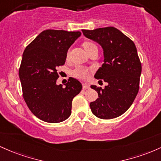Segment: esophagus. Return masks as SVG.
<instances>
[{
  "label": "esophagus",
  "mask_w": 161,
  "mask_h": 161,
  "mask_svg": "<svg viewBox=\"0 0 161 161\" xmlns=\"http://www.w3.org/2000/svg\"><path fill=\"white\" fill-rule=\"evenodd\" d=\"M90 86V85L88 83H84V84H83V88H84V89H89Z\"/></svg>",
  "instance_id": "esophagus-1"
}]
</instances>
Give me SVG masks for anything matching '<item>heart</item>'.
Listing matches in <instances>:
<instances>
[{"mask_svg": "<svg viewBox=\"0 0 161 161\" xmlns=\"http://www.w3.org/2000/svg\"><path fill=\"white\" fill-rule=\"evenodd\" d=\"M93 46H95V45L91 42H85L84 44V47L85 49ZM90 69L88 68H86V67L77 66L74 69L72 73H73V75L75 76L76 77H78V78L80 79H86L90 76Z\"/></svg>", "mask_w": 161, "mask_h": 161, "instance_id": "heart-1", "label": "heart"}]
</instances>
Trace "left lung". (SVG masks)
<instances>
[{"mask_svg": "<svg viewBox=\"0 0 161 161\" xmlns=\"http://www.w3.org/2000/svg\"><path fill=\"white\" fill-rule=\"evenodd\" d=\"M87 39L96 42L103 51V64L94 77L107 83L103 89L90 87L98 98L90 104L93 114L102 119H111L125 113L134 102L139 90L142 64L135 43L113 26L93 30H82Z\"/></svg>", "mask_w": 161, "mask_h": 161, "instance_id": "8db88e82", "label": "left lung"}]
</instances>
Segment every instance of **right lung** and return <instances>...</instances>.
<instances>
[{"instance_id":"right-lung-1","label":"right lung","mask_w":161,"mask_h":161,"mask_svg":"<svg viewBox=\"0 0 161 161\" xmlns=\"http://www.w3.org/2000/svg\"><path fill=\"white\" fill-rule=\"evenodd\" d=\"M81 32L46 30L25 48L19 70L23 96L30 111L49 123L66 120L72 100L82 89L77 79L58 85L57 68L65 63L67 53Z\"/></svg>"}]
</instances>
